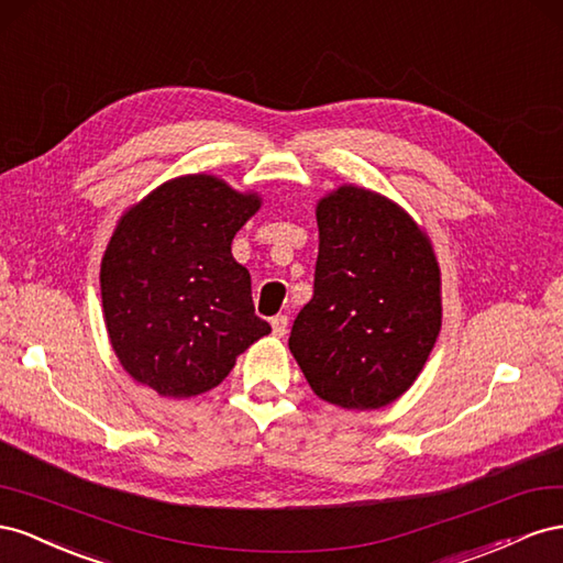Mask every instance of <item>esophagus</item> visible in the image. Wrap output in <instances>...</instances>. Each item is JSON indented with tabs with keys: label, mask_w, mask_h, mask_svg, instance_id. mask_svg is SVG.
Here are the masks:
<instances>
[{
	"label": "esophagus",
	"mask_w": 563,
	"mask_h": 563,
	"mask_svg": "<svg viewBox=\"0 0 563 563\" xmlns=\"http://www.w3.org/2000/svg\"><path fill=\"white\" fill-rule=\"evenodd\" d=\"M287 323H290V318H287V316H283V313L273 316V318H271V328H273V334H276V336H283V334L287 332Z\"/></svg>",
	"instance_id": "34e87169"
}]
</instances>
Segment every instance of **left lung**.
I'll return each instance as SVG.
<instances>
[{"label":"left lung","instance_id":"8db88e82","mask_svg":"<svg viewBox=\"0 0 563 563\" xmlns=\"http://www.w3.org/2000/svg\"><path fill=\"white\" fill-rule=\"evenodd\" d=\"M313 297L290 351L311 389L346 410L389 406L417 379L441 330L437 256L420 227L373 190L318 202Z\"/></svg>","mask_w":563,"mask_h":563}]
</instances>
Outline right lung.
<instances>
[{"label": "right lung", "instance_id": "1", "mask_svg": "<svg viewBox=\"0 0 563 563\" xmlns=\"http://www.w3.org/2000/svg\"><path fill=\"white\" fill-rule=\"evenodd\" d=\"M256 210V196L190 174L155 188L112 233L101 264L110 344L159 396L214 389L238 353L271 332L254 313L250 271L231 254Z\"/></svg>", "mask_w": 563, "mask_h": 563}]
</instances>
